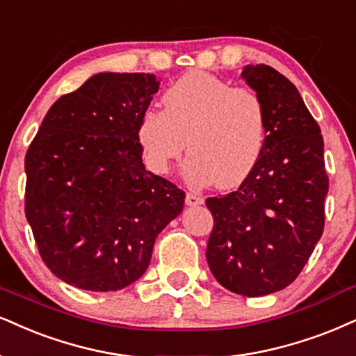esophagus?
<instances>
[{
    "instance_id": "1",
    "label": "esophagus",
    "mask_w": 356,
    "mask_h": 356,
    "mask_svg": "<svg viewBox=\"0 0 356 356\" xmlns=\"http://www.w3.org/2000/svg\"><path fill=\"white\" fill-rule=\"evenodd\" d=\"M203 203H204L203 196L195 195V193H186V204L188 206H200Z\"/></svg>"
}]
</instances>
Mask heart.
Returning a JSON list of instances; mask_svg holds the SVG:
<instances>
[{"mask_svg":"<svg viewBox=\"0 0 356 356\" xmlns=\"http://www.w3.org/2000/svg\"><path fill=\"white\" fill-rule=\"evenodd\" d=\"M165 108L140 113L137 138L148 165L168 171L185 152V177L193 185L239 186L256 168L269 135V113L256 90L203 71L166 87Z\"/></svg>","mask_w":356,"mask_h":356,"instance_id":"b5f03b06","label":"heart"}]
</instances>
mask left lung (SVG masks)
<instances>
[{
  "instance_id": "left-lung-1",
  "label": "left lung",
  "mask_w": 356,
  "mask_h": 356,
  "mask_svg": "<svg viewBox=\"0 0 356 356\" xmlns=\"http://www.w3.org/2000/svg\"><path fill=\"white\" fill-rule=\"evenodd\" d=\"M241 76L266 102L269 135L238 190L206 200L214 219L206 259L227 291L261 297L292 284L322 238L328 177L320 127L297 87L266 64Z\"/></svg>"
}]
</instances>
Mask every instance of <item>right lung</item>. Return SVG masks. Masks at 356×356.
Here are the masks:
<instances>
[{
  "label": "right lung",
  "mask_w": 356,
  "mask_h": 356,
  "mask_svg": "<svg viewBox=\"0 0 356 356\" xmlns=\"http://www.w3.org/2000/svg\"><path fill=\"white\" fill-rule=\"evenodd\" d=\"M153 74H95L52 104L26 152L24 213L39 254L65 284L120 291L142 277L185 191L145 170L138 117Z\"/></svg>",
  "instance_id": "1"
}]
</instances>
